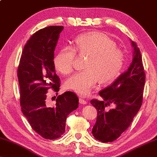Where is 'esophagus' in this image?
<instances>
[{"instance_id":"34e87169","label":"esophagus","mask_w":157,"mask_h":157,"mask_svg":"<svg viewBox=\"0 0 157 157\" xmlns=\"http://www.w3.org/2000/svg\"><path fill=\"white\" fill-rule=\"evenodd\" d=\"M79 102L81 104H83V105H86V104H87V101L86 100H84L83 98H79Z\"/></svg>"}]
</instances>
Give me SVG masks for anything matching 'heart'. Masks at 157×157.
<instances>
[{
    "instance_id": "heart-1",
    "label": "heart",
    "mask_w": 157,
    "mask_h": 157,
    "mask_svg": "<svg viewBox=\"0 0 157 157\" xmlns=\"http://www.w3.org/2000/svg\"><path fill=\"white\" fill-rule=\"evenodd\" d=\"M87 58L85 71L74 74L65 82L68 89L81 95H86L99 81L107 85L119 75L124 64V55L116 48V43L107 35L99 31H90L77 36L74 46L60 49L53 59L55 69L67 75L74 70L76 53Z\"/></svg>"
}]
</instances>
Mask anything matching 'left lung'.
I'll return each mask as SVG.
<instances>
[{"label":"left lung","instance_id":"8db88e82","mask_svg":"<svg viewBox=\"0 0 157 157\" xmlns=\"http://www.w3.org/2000/svg\"><path fill=\"white\" fill-rule=\"evenodd\" d=\"M131 43L134 52L129 68L114 83L100 91L103 100L90 101L98 112L93 136L102 143L115 140L126 131L143 103L145 73L140 49L136 43ZM111 103L115 108L109 110Z\"/></svg>","mask_w":157,"mask_h":157}]
</instances>
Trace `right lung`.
I'll list each match as a JSON object with an SVG mask.
<instances>
[{
	"label": "right lung",
	"instance_id": "add662e5",
	"mask_svg": "<svg viewBox=\"0 0 157 157\" xmlns=\"http://www.w3.org/2000/svg\"><path fill=\"white\" fill-rule=\"evenodd\" d=\"M62 26H50L31 36L24 48L17 69L21 112L31 128L47 140L59 138L64 134L66 119L78 106L73 92L59 95L53 106L46 104L48 90L57 93L59 78L55 74L54 51Z\"/></svg>",
	"mask_w": 157,
	"mask_h": 157
}]
</instances>
